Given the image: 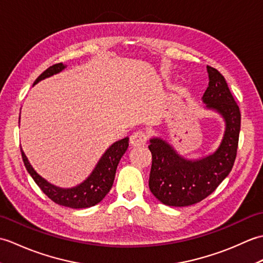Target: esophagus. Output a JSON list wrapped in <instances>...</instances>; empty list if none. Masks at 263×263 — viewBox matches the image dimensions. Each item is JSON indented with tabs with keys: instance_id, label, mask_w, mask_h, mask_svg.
<instances>
[{
	"instance_id": "esophagus-1",
	"label": "esophagus",
	"mask_w": 263,
	"mask_h": 263,
	"mask_svg": "<svg viewBox=\"0 0 263 263\" xmlns=\"http://www.w3.org/2000/svg\"><path fill=\"white\" fill-rule=\"evenodd\" d=\"M147 142V135L142 131H137L130 137V144L131 147H142Z\"/></svg>"
}]
</instances>
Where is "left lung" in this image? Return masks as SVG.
Returning a JSON list of instances; mask_svg holds the SVG:
<instances>
[{
    "label": "left lung",
    "instance_id": "left-lung-1",
    "mask_svg": "<svg viewBox=\"0 0 263 263\" xmlns=\"http://www.w3.org/2000/svg\"><path fill=\"white\" fill-rule=\"evenodd\" d=\"M209 85L203 93L204 108L214 110L225 121L221 142L214 153L199 159H187L158 137L150 139L153 156L149 189L161 203L186 206L210 195L230 174L236 158L241 113L225 78L206 66Z\"/></svg>",
    "mask_w": 263,
    "mask_h": 263
}]
</instances>
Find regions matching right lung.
<instances>
[{"mask_svg": "<svg viewBox=\"0 0 263 263\" xmlns=\"http://www.w3.org/2000/svg\"><path fill=\"white\" fill-rule=\"evenodd\" d=\"M66 68L62 63L54 64L49 66L43 73L39 76L33 85H36L39 81H42L46 78L52 77L54 74L60 73ZM128 147V138L121 139V140L114 142L111 146L106 150L104 155L100 157L98 163L95 167L91 174L89 175L85 181L80 183L79 185L63 189L59 187L54 184L47 182L45 178H43L38 173L32 168L27 156L25 155L24 150H21L22 160L26 168L29 173L30 176L33 178L37 185L41 187L42 191L45 193L47 197L54 201L55 203L60 205L69 206L73 209H81V208H89L95 204L99 203L105 195L109 192V190L113 186L115 173L117 165H119L122 156L125 154Z\"/></svg>", "mask_w": 263, "mask_h": 263, "instance_id": "obj_1", "label": "right lung"}]
</instances>
